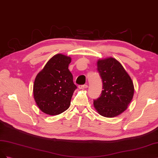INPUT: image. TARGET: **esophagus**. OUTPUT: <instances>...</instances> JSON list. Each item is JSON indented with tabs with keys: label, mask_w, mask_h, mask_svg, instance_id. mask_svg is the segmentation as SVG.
I'll list each match as a JSON object with an SVG mask.
<instances>
[{
	"label": "esophagus",
	"mask_w": 158,
	"mask_h": 158,
	"mask_svg": "<svg viewBox=\"0 0 158 158\" xmlns=\"http://www.w3.org/2000/svg\"><path fill=\"white\" fill-rule=\"evenodd\" d=\"M78 87L80 89H84L87 88L88 86H87V85H81L78 86Z\"/></svg>",
	"instance_id": "obj_1"
}]
</instances>
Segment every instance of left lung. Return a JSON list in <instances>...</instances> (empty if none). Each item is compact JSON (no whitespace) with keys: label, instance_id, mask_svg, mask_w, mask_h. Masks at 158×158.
I'll return each mask as SVG.
<instances>
[{"label":"left lung","instance_id":"8db88e82","mask_svg":"<svg viewBox=\"0 0 158 158\" xmlns=\"http://www.w3.org/2000/svg\"><path fill=\"white\" fill-rule=\"evenodd\" d=\"M97 71L103 90L100 97L94 100V106L100 115L114 118L123 112L133 99V83L122 65L114 58L98 60Z\"/></svg>","mask_w":158,"mask_h":158}]
</instances>
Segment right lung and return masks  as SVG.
Wrapping results in <instances>:
<instances>
[{
    "label": "right lung",
    "mask_w": 158,
    "mask_h": 158,
    "mask_svg": "<svg viewBox=\"0 0 158 158\" xmlns=\"http://www.w3.org/2000/svg\"><path fill=\"white\" fill-rule=\"evenodd\" d=\"M71 58L56 54L45 65L35 78L33 95L36 104L44 113L56 115L67 110L77 89L68 69Z\"/></svg>",
    "instance_id": "add662e5"
}]
</instances>
